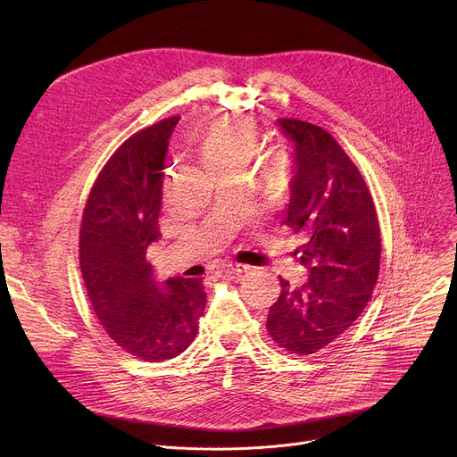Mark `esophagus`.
<instances>
[{"label": "esophagus", "instance_id": "esophagus-1", "mask_svg": "<svg viewBox=\"0 0 457 457\" xmlns=\"http://www.w3.org/2000/svg\"><path fill=\"white\" fill-rule=\"evenodd\" d=\"M224 271L240 277V275L249 271V266H244V264H238V262H228V264H224Z\"/></svg>", "mask_w": 457, "mask_h": 457}]
</instances>
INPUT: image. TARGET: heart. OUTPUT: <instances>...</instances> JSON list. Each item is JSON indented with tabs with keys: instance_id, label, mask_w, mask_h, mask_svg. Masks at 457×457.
Wrapping results in <instances>:
<instances>
[{
	"instance_id": "heart-1",
	"label": "heart",
	"mask_w": 457,
	"mask_h": 457,
	"mask_svg": "<svg viewBox=\"0 0 457 457\" xmlns=\"http://www.w3.org/2000/svg\"><path fill=\"white\" fill-rule=\"evenodd\" d=\"M256 146V132L249 120L224 117L210 122L197 136V150L204 162L215 170L222 166H244ZM282 161L275 159L271 173L277 175Z\"/></svg>"
}]
</instances>
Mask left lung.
<instances>
[{"instance_id": "8db88e82", "label": "left lung", "mask_w": 457, "mask_h": 457, "mask_svg": "<svg viewBox=\"0 0 457 457\" xmlns=\"http://www.w3.org/2000/svg\"><path fill=\"white\" fill-rule=\"evenodd\" d=\"M293 143L295 173L286 213L302 238L295 256L307 282L291 287L268 314V333L286 351L312 354L344 335L370 300L379 271V224L369 187L331 134L298 119H278Z\"/></svg>"}]
</instances>
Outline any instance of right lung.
Listing matches in <instances>:
<instances>
[{"label": "right lung", "mask_w": 457, "mask_h": 457, "mask_svg": "<svg viewBox=\"0 0 457 457\" xmlns=\"http://www.w3.org/2000/svg\"><path fill=\"white\" fill-rule=\"evenodd\" d=\"M179 117L129 137L99 173L85 206L79 264L108 337L145 361L187 349L206 307L203 278L157 280L146 262L159 240L168 141Z\"/></svg>", "instance_id": "1"}]
</instances>
